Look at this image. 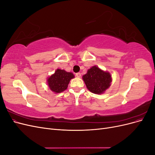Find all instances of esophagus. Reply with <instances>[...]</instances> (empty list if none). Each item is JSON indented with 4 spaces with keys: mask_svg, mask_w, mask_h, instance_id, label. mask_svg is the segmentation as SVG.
<instances>
[{
    "mask_svg": "<svg viewBox=\"0 0 155 155\" xmlns=\"http://www.w3.org/2000/svg\"><path fill=\"white\" fill-rule=\"evenodd\" d=\"M76 76L78 77V78H80L81 77V73H79V72L76 73Z\"/></svg>",
    "mask_w": 155,
    "mask_h": 155,
    "instance_id": "esophagus-1",
    "label": "esophagus"
}]
</instances>
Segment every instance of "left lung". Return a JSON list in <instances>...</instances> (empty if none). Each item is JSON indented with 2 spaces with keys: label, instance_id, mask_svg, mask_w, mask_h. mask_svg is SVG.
I'll use <instances>...</instances> for the list:
<instances>
[{
  "label": "left lung",
  "instance_id": "8db88e82",
  "mask_svg": "<svg viewBox=\"0 0 155 155\" xmlns=\"http://www.w3.org/2000/svg\"><path fill=\"white\" fill-rule=\"evenodd\" d=\"M83 79L89 91L96 94H101L110 87L112 77L109 72L104 71L97 66H94L83 76Z\"/></svg>",
  "mask_w": 155,
  "mask_h": 155
}]
</instances>
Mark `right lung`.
Returning a JSON list of instances; mask_svg holds the SVG:
<instances>
[{"label": "right lung", "mask_w": 155, "mask_h": 155, "mask_svg": "<svg viewBox=\"0 0 155 155\" xmlns=\"http://www.w3.org/2000/svg\"><path fill=\"white\" fill-rule=\"evenodd\" d=\"M74 78L72 72H67L64 70L57 69L54 74L47 79L50 90L55 93H60L66 90L70 79Z\"/></svg>", "instance_id": "1"}]
</instances>
